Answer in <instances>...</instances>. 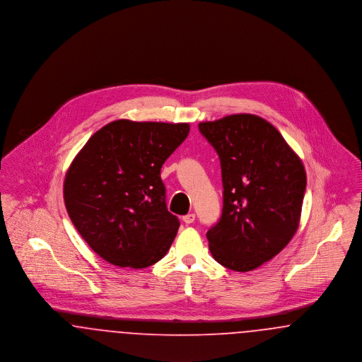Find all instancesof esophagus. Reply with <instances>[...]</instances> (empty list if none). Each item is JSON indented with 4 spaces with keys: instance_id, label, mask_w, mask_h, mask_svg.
<instances>
[{
    "instance_id": "esophagus-1",
    "label": "esophagus",
    "mask_w": 362,
    "mask_h": 362,
    "mask_svg": "<svg viewBox=\"0 0 362 362\" xmlns=\"http://www.w3.org/2000/svg\"><path fill=\"white\" fill-rule=\"evenodd\" d=\"M182 220H183V223H185V224H192V223H194V220H195V214H194V213H189V214L183 216V218H182Z\"/></svg>"
}]
</instances>
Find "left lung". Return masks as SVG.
Listing matches in <instances>:
<instances>
[{"instance_id":"8db88e82","label":"left lung","mask_w":362,"mask_h":362,"mask_svg":"<svg viewBox=\"0 0 362 362\" xmlns=\"http://www.w3.org/2000/svg\"><path fill=\"white\" fill-rule=\"evenodd\" d=\"M198 127L220 157L224 187L221 218L207 230L209 250L226 269L251 272L298 229L307 186L303 161L258 115L233 114Z\"/></svg>"}]
</instances>
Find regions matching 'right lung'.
<instances>
[{"label": "right lung", "instance_id": "obj_1", "mask_svg": "<svg viewBox=\"0 0 362 362\" xmlns=\"http://www.w3.org/2000/svg\"><path fill=\"white\" fill-rule=\"evenodd\" d=\"M189 133V123L119 119L98 130L71 161L65 206L105 262L145 269L170 250L180 223L167 209L160 171Z\"/></svg>", "mask_w": 362, "mask_h": 362}]
</instances>
